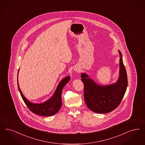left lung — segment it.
I'll return each mask as SVG.
<instances>
[{
    "instance_id": "1",
    "label": "left lung",
    "mask_w": 145,
    "mask_h": 145,
    "mask_svg": "<svg viewBox=\"0 0 145 145\" xmlns=\"http://www.w3.org/2000/svg\"><path fill=\"white\" fill-rule=\"evenodd\" d=\"M120 54V76L116 83L107 86H99L85 74H81L84 85V96L85 104L93 112L107 113L115 110L120 105L127 87V75Z\"/></svg>"
}]
</instances>
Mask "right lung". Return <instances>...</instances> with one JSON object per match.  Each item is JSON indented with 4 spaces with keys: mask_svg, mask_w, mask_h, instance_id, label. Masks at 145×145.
Here are the masks:
<instances>
[{
    "mask_svg": "<svg viewBox=\"0 0 145 145\" xmlns=\"http://www.w3.org/2000/svg\"><path fill=\"white\" fill-rule=\"evenodd\" d=\"M70 76H67L63 79L58 85L57 88L52 98L46 102L40 104H33L29 102L24 96L19 86L17 79L18 87L24 101L32 112L39 116H53L58 112L61 106V92L65 85L70 80Z\"/></svg>",
    "mask_w": 145,
    "mask_h": 145,
    "instance_id": "add662e5",
    "label": "right lung"
}]
</instances>
